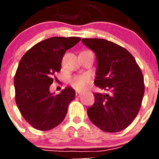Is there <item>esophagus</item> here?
I'll return each instance as SVG.
<instances>
[{
  "instance_id": "esophagus-1",
  "label": "esophagus",
  "mask_w": 159,
  "mask_h": 159,
  "mask_svg": "<svg viewBox=\"0 0 159 159\" xmlns=\"http://www.w3.org/2000/svg\"><path fill=\"white\" fill-rule=\"evenodd\" d=\"M81 93H80L79 92H76L75 93V96H76V97H80V96H81Z\"/></svg>"
}]
</instances>
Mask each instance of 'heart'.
<instances>
[{
	"label": "heart",
	"mask_w": 159,
	"mask_h": 159,
	"mask_svg": "<svg viewBox=\"0 0 159 159\" xmlns=\"http://www.w3.org/2000/svg\"><path fill=\"white\" fill-rule=\"evenodd\" d=\"M90 82V78L87 75H76L70 79L71 86L77 91H83L86 90Z\"/></svg>",
	"instance_id": "b5f03b06"
}]
</instances>
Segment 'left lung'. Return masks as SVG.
I'll return each instance as SVG.
<instances>
[{
  "label": "left lung",
  "mask_w": 159,
  "mask_h": 159,
  "mask_svg": "<svg viewBox=\"0 0 159 159\" xmlns=\"http://www.w3.org/2000/svg\"><path fill=\"white\" fill-rule=\"evenodd\" d=\"M97 59L95 85L107 93H95L87 109L90 121L105 132H118L134 121L141 106L144 81L141 69L129 51L103 39H84Z\"/></svg>",
  "instance_id": "left-lung-1"
}]
</instances>
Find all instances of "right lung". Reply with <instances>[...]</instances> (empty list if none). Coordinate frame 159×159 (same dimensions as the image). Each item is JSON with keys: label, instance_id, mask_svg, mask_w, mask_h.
I'll use <instances>...</instances> for the list:
<instances>
[{"label": "right lung", "instance_id": "obj_1", "mask_svg": "<svg viewBox=\"0 0 159 159\" xmlns=\"http://www.w3.org/2000/svg\"><path fill=\"white\" fill-rule=\"evenodd\" d=\"M79 37H51L29 49L19 62L14 78L16 102L26 121L40 131L61 124L75 92L67 87L58 95L51 93L50 86L66 50L75 45Z\"/></svg>", "mask_w": 159, "mask_h": 159}]
</instances>
